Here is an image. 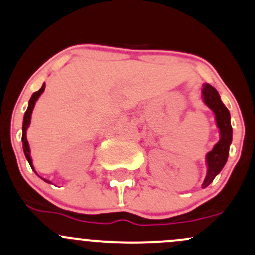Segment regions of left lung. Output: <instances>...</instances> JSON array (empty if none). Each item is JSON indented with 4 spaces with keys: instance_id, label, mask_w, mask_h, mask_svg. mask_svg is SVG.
<instances>
[{
    "instance_id": "8db88e82",
    "label": "left lung",
    "mask_w": 255,
    "mask_h": 255,
    "mask_svg": "<svg viewBox=\"0 0 255 255\" xmlns=\"http://www.w3.org/2000/svg\"><path fill=\"white\" fill-rule=\"evenodd\" d=\"M202 98L204 103L210 107L215 114L216 123L220 129V140L214 149L206 155L208 162V173L204 179L203 187H208L214 181L216 175L222 170L229 157L230 144L232 141V127L230 121V111L222 104L218 90L210 84H203Z\"/></svg>"
}]
</instances>
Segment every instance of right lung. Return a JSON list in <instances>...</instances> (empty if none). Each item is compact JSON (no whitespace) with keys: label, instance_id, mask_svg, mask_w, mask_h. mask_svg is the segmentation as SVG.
Listing matches in <instances>:
<instances>
[{"label":"right lung","instance_id":"add662e5","mask_svg":"<svg viewBox=\"0 0 255 255\" xmlns=\"http://www.w3.org/2000/svg\"><path fill=\"white\" fill-rule=\"evenodd\" d=\"M45 90V83L42 84V87L40 88L37 92H35L31 95L30 100H29V106L26 109L25 115H24V120H23V135H21V141H23V150H24V154H25L26 160H28L29 163H30L31 168H33V163H31V157H30V149H29V144L28 140H26V129H28L29 125H30V117H31V112H33L34 105H35V101L39 99V96L41 95L42 92ZM46 181V179H45ZM49 182V181H46ZM50 183V182H49Z\"/></svg>","mask_w":255,"mask_h":255}]
</instances>
